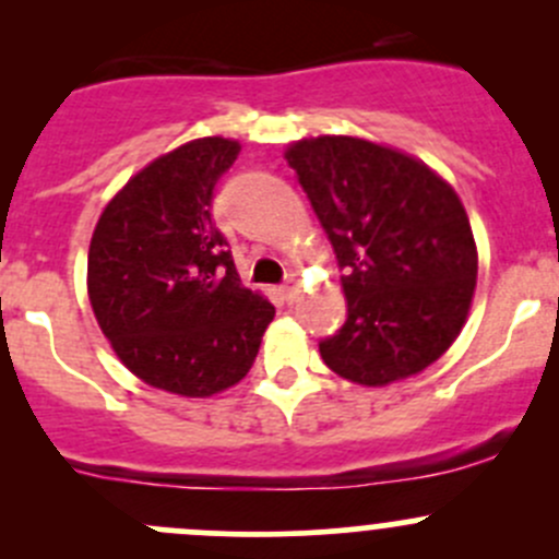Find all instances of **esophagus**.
Instances as JSON below:
<instances>
[{"label": "esophagus", "mask_w": 559, "mask_h": 559, "mask_svg": "<svg viewBox=\"0 0 559 559\" xmlns=\"http://www.w3.org/2000/svg\"><path fill=\"white\" fill-rule=\"evenodd\" d=\"M278 292H281V297H284L286 302H295L297 297H300V284H297L295 278H289L284 286H281Z\"/></svg>", "instance_id": "34e87169"}]
</instances>
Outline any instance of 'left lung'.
Masks as SVG:
<instances>
[{
	"mask_svg": "<svg viewBox=\"0 0 559 559\" xmlns=\"http://www.w3.org/2000/svg\"><path fill=\"white\" fill-rule=\"evenodd\" d=\"M286 162L335 248L346 324L319 343L326 368L362 386L421 373L456 341L478 257L441 175L370 140H297Z\"/></svg>",
	"mask_w": 559,
	"mask_h": 559,
	"instance_id": "1",
	"label": "left lung"
}]
</instances>
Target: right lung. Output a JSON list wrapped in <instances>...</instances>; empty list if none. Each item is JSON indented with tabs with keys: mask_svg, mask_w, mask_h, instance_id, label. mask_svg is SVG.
<instances>
[{
	"mask_svg": "<svg viewBox=\"0 0 559 559\" xmlns=\"http://www.w3.org/2000/svg\"><path fill=\"white\" fill-rule=\"evenodd\" d=\"M238 154L235 140L200 138L154 159L107 202L88 246V300L112 352L183 397L238 384L275 316L240 284L211 213Z\"/></svg>",
	"mask_w": 559,
	"mask_h": 559,
	"instance_id": "add662e5",
	"label": "right lung"
}]
</instances>
